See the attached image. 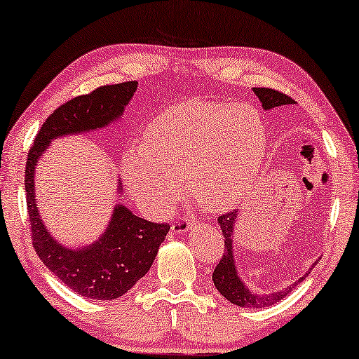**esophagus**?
Returning a JSON list of instances; mask_svg holds the SVG:
<instances>
[{
    "label": "esophagus",
    "instance_id": "34e87169",
    "mask_svg": "<svg viewBox=\"0 0 359 359\" xmlns=\"http://www.w3.org/2000/svg\"><path fill=\"white\" fill-rule=\"evenodd\" d=\"M193 224H194L193 220H189L188 217H178L173 224H171V230H173L175 233L186 232V230L191 229V225H193Z\"/></svg>",
    "mask_w": 359,
    "mask_h": 359
}]
</instances>
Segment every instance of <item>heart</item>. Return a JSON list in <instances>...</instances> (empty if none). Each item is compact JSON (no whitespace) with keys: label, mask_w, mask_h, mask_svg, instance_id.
<instances>
[{"label":"heart","mask_w":359,"mask_h":359,"mask_svg":"<svg viewBox=\"0 0 359 359\" xmlns=\"http://www.w3.org/2000/svg\"><path fill=\"white\" fill-rule=\"evenodd\" d=\"M262 114L252 106L186 101L147 126L144 147L122 156V178L137 204L163 214L183 180L204 208L225 210L253 184L266 154Z\"/></svg>","instance_id":"b5f03b06"}]
</instances>
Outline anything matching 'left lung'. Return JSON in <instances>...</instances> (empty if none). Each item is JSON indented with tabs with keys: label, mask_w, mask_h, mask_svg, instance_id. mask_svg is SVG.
<instances>
[{
	"label": "left lung",
	"mask_w": 359,
	"mask_h": 359,
	"mask_svg": "<svg viewBox=\"0 0 359 359\" xmlns=\"http://www.w3.org/2000/svg\"><path fill=\"white\" fill-rule=\"evenodd\" d=\"M253 93L258 96V100L262 101L264 109H273V107L292 104L294 102L291 96L284 95L281 91L273 90V88H253ZM237 212L238 210H230V212L219 215L217 219L224 235V255L220 257L217 266L214 269L212 281L215 284V287H217V291L222 294L227 301L235 304V306L247 307V309H262V307L273 306V304L281 301L283 297H286L287 292L291 291V287L283 289V291L279 292L268 294V296H258V294L250 292L248 287L240 281L237 268H235L233 252H232V233L235 227V220L238 217ZM306 276H302L297 283H301L302 279H306Z\"/></svg>",
	"instance_id": "1"
}]
</instances>
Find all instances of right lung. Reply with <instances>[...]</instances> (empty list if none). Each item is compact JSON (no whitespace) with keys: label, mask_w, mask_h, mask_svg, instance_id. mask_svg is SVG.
<instances>
[{"label":"right lung","mask_w":359,"mask_h":359,"mask_svg":"<svg viewBox=\"0 0 359 359\" xmlns=\"http://www.w3.org/2000/svg\"><path fill=\"white\" fill-rule=\"evenodd\" d=\"M135 90L137 81H126L100 86L88 95L67 101L47 117L27 154L24 186L34 250L43 264L72 291L96 301L124 296L145 276L170 225L140 219L117 204L109 227L91 247L81 250L62 247L50 237L39 215L34 198V170L52 139L111 124L122 114Z\"/></svg>","instance_id":"right-lung-1"}]
</instances>
